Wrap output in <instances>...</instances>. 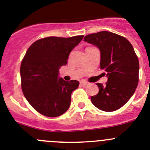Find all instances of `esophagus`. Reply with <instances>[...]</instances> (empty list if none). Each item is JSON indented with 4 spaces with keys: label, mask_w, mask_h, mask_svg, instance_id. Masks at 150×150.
<instances>
[{
    "label": "esophagus",
    "mask_w": 150,
    "mask_h": 150,
    "mask_svg": "<svg viewBox=\"0 0 150 150\" xmlns=\"http://www.w3.org/2000/svg\"><path fill=\"white\" fill-rule=\"evenodd\" d=\"M87 82L86 81H81L80 82V85H81V86H86V84H87Z\"/></svg>",
    "instance_id": "34e87169"
}]
</instances>
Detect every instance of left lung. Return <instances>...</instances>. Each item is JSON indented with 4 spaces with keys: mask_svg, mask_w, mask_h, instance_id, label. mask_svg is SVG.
Here are the masks:
<instances>
[{
    "mask_svg": "<svg viewBox=\"0 0 150 150\" xmlns=\"http://www.w3.org/2000/svg\"><path fill=\"white\" fill-rule=\"evenodd\" d=\"M83 40L99 49L100 69L108 78L105 85L97 83L99 92L91 101L102 111H115L129 100L138 86V57L127 38L110 32L88 35Z\"/></svg>",
    "mask_w": 150,
    "mask_h": 150,
    "instance_id": "left-lung-1",
    "label": "left lung"
}]
</instances>
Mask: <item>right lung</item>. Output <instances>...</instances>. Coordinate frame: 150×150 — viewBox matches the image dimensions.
<instances>
[{
	"mask_svg": "<svg viewBox=\"0 0 150 150\" xmlns=\"http://www.w3.org/2000/svg\"><path fill=\"white\" fill-rule=\"evenodd\" d=\"M83 38L47 37L36 40L26 51L20 70L22 91L40 114L58 117L70 106L71 94L79 82L60 78L59 69L67 65L69 54Z\"/></svg>",
	"mask_w": 150,
	"mask_h": 150,
	"instance_id": "obj_1",
	"label": "right lung"
}]
</instances>
